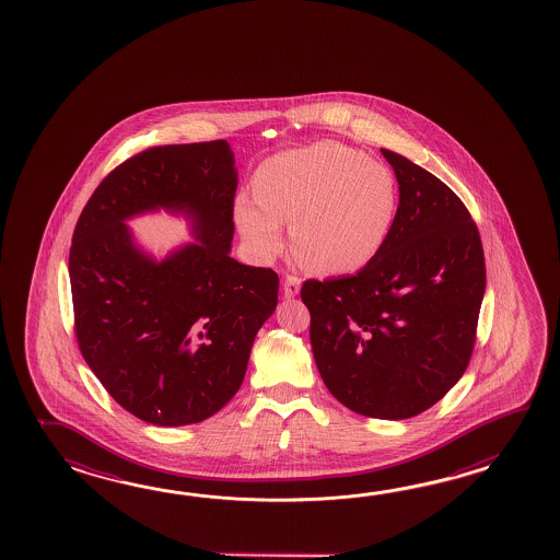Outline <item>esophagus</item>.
I'll use <instances>...</instances> for the list:
<instances>
[{
  "instance_id": "34e87169",
  "label": "esophagus",
  "mask_w": 560,
  "mask_h": 560,
  "mask_svg": "<svg viewBox=\"0 0 560 560\" xmlns=\"http://www.w3.org/2000/svg\"><path fill=\"white\" fill-rule=\"evenodd\" d=\"M300 292V278L298 276H285L284 296L294 298Z\"/></svg>"
}]
</instances>
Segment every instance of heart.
<instances>
[{"label": "heart", "instance_id": "heart-1", "mask_svg": "<svg viewBox=\"0 0 560 560\" xmlns=\"http://www.w3.org/2000/svg\"><path fill=\"white\" fill-rule=\"evenodd\" d=\"M256 198L240 196L234 218L260 260L284 250V224L300 256L324 275L354 272L390 234L398 188L393 170L338 142L270 158L256 174Z\"/></svg>", "mask_w": 560, "mask_h": 560}]
</instances>
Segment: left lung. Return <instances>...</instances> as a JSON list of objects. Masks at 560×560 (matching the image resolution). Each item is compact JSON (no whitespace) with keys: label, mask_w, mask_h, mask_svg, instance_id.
Returning <instances> with one entry per match:
<instances>
[{"label":"left lung","mask_w":560,"mask_h":560,"mask_svg":"<svg viewBox=\"0 0 560 560\" xmlns=\"http://www.w3.org/2000/svg\"><path fill=\"white\" fill-rule=\"evenodd\" d=\"M382 154L400 190L384 246L354 276L306 280L300 296L334 398L362 417L405 420L465 374L487 266L463 200L405 155Z\"/></svg>","instance_id":"1"}]
</instances>
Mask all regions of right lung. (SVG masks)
<instances>
[{"label": "right lung", "mask_w": 560, "mask_h": 560, "mask_svg": "<svg viewBox=\"0 0 560 560\" xmlns=\"http://www.w3.org/2000/svg\"><path fill=\"white\" fill-rule=\"evenodd\" d=\"M238 172L226 140L155 145L112 170L70 248L80 352L107 394L155 427L215 415L238 393L252 345L278 304V275L230 256ZM164 207L196 243L158 264L125 220Z\"/></svg>", "instance_id": "right-lung-1"}]
</instances>
